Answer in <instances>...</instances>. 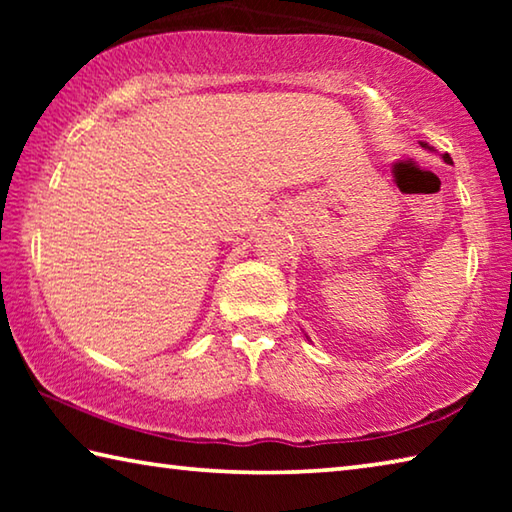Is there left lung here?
I'll return each instance as SVG.
<instances>
[{"label": "left lung", "mask_w": 512, "mask_h": 512, "mask_svg": "<svg viewBox=\"0 0 512 512\" xmlns=\"http://www.w3.org/2000/svg\"><path fill=\"white\" fill-rule=\"evenodd\" d=\"M420 146H422L424 151H433V146H429L427 142H420ZM443 160H445L447 164H454V162H452V158H449V153H443Z\"/></svg>", "instance_id": "1"}]
</instances>
